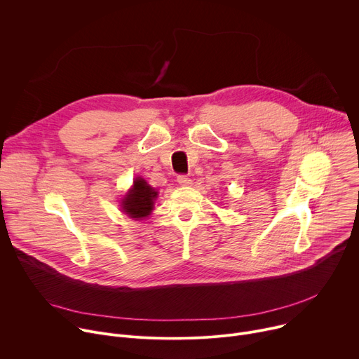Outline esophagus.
<instances>
[{
    "label": "esophagus",
    "mask_w": 359,
    "mask_h": 359,
    "mask_svg": "<svg viewBox=\"0 0 359 359\" xmlns=\"http://www.w3.org/2000/svg\"><path fill=\"white\" fill-rule=\"evenodd\" d=\"M177 183H179L180 186H190V184H191V179H189V177L184 176V175H180V176L177 177Z\"/></svg>",
    "instance_id": "1"
}]
</instances>
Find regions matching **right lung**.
Masks as SVG:
<instances>
[{"label": "right lung", "instance_id": "right-lung-1", "mask_svg": "<svg viewBox=\"0 0 359 359\" xmlns=\"http://www.w3.org/2000/svg\"><path fill=\"white\" fill-rule=\"evenodd\" d=\"M158 198V191L142 177H136L133 180L132 189L126 193V196L121 200V206L125 215L130 219L142 220L153 212L155 200Z\"/></svg>", "mask_w": 359, "mask_h": 359}]
</instances>
